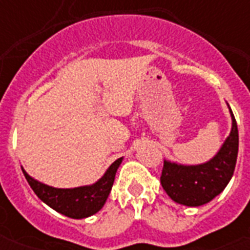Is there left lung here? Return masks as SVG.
<instances>
[{
  "mask_svg": "<svg viewBox=\"0 0 250 250\" xmlns=\"http://www.w3.org/2000/svg\"><path fill=\"white\" fill-rule=\"evenodd\" d=\"M231 131L220 151L206 163L185 166L163 162L161 184L170 198L185 206H201L210 202L226 188L233 177L238 154V130L231 112Z\"/></svg>",
  "mask_w": 250,
  "mask_h": 250,
  "instance_id": "1",
  "label": "left lung"
}]
</instances>
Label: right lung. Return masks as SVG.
<instances>
[{
    "instance_id": "1",
    "label": "right lung",
    "mask_w": 250,
    "mask_h": 250,
    "mask_svg": "<svg viewBox=\"0 0 250 250\" xmlns=\"http://www.w3.org/2000/svg\"><path fill=\"white\" fill-rule=\"evenodd\" d=\"M122 161L123 158L116 159L98 182L73 188H57L41 184L35 178H32L24 168H21L32 190L42 202H45L60 214L80 220L93 215L103 208L112 188L115 174L118 171Z\"/></svg>"
}]
</instances>
